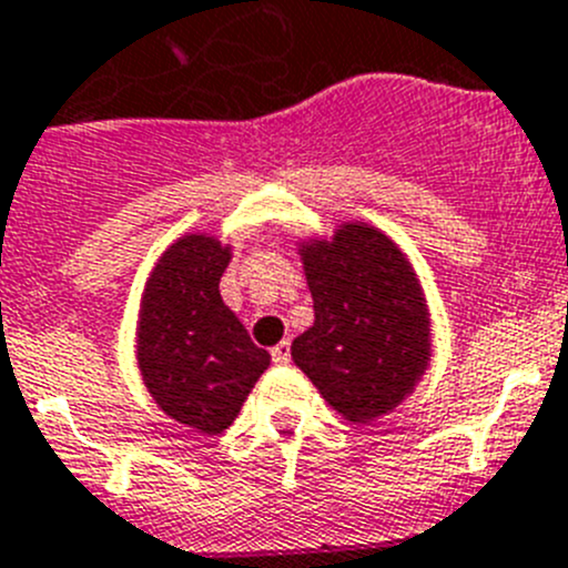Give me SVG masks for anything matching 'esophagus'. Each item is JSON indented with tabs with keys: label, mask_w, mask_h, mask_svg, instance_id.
<instances>
[{
	"label": "esophagus",
	"mask_w": 568,
	"mask_h": 568,
	"mask_svg": "<svg viewBox=\"0 0 568 568\" xmlns=\"http://www.w3.org/2000/svg\"><path fill=\"white\" fill-rule=\"evenodd\" d=\"M272 358H274V364H288L291 362V344L280 342L277 347H272Z\"/></svg>",
	"instance_id": "1"
}]
</instances>
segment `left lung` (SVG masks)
Wrapping results in <instances>:
<instances>
[{"instance_id":"left-lung-1","label":"left lung","mask_w":568,"mask_h":568,"mask_svg":"<svg viewBox=\"0 0 568 568\" xmlns=\"http://www.w3.org/2000/svg\"><path fill=\"white\" fill-rule=\"evenodd\" d=\"M314 325L291 344L294 364L353 423L395 409L426 373L428 314L409 260L367 224L302 246Z\"/></svg>"}]
</instances>
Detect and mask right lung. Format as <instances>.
I'll use <instances>...</instances> for the list:
<instances>
[{
    "label": "right lung",
    "instance_id": "obj_1",
    "mask_svg": "<svg viewBox=\"0 0 568 568\" xmlns=\"http://www.w3.org/2000/svg\"><path fill=\"white\" fill-rule=\"evenodd\" d=\"M230 246L215 237L184 235L159 257L142 296L136 358L164 415L221 434L266 373V349L221 300Z\"/></svg>",
    "mask_w": 568,
    "mask_h": 568
}]
</instances>
